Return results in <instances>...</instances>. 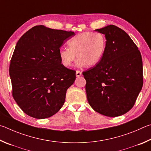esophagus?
Instances as JSON below:
<instances>
[{
  "label": "esophagus",
  "instance_id": "1",
  "mask_svg": "<svg viewBox=\"0 0 151 151\" xmlns=\"http://www.w3.org/2000/svg\"><path fill=\"white\" fill-rule=\"evenodd\" d=\"M81 72L80 71H79V70H77L76 71V77L77 78H79V77H80V76H81Z\"/></svg>",
  "mask_w": 151,
  "mask_h": 151
}]
</instances>
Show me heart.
<instances>
[{
  "instance_id": "1",
  "label": "heart",
  "mask_w": 151,
  "mask_h": 151,
  "mask_svg": "<svg viewBox=\"0 0 151 151\" xmlns=\"http://www.w3.org/2000/svg\"><path fill=\"white\" fill-rule=\"evenodd\" d=\"M68 48H62L59 56L62 65L70 67L77 56L78 66L93 67L99 63L106 50L107 40L101 33L84 32L68 42Z\"/></svg>"
}]
</instances>
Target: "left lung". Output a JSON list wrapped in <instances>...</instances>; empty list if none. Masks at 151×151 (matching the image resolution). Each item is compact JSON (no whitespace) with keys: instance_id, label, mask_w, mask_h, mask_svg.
Instances as JSON below:
<instances>
[{"instance_id":"8db88e82","label":"left lung","mask_w":151,"mask_h":151,"mask_svg":"<svg viewBox=\"0 0 151 151\" xmlns=\"http://www.w3.org/2000/svg\"><path fill=\"white\" fill-rule=\"evenodd\" d=\"M96 31L105 34L107 47L99 63L82 73L87 98L96 112L118 117L132 109L143 85L141 54L117 26L109 25Z\"/></svg>"}]
</instances>
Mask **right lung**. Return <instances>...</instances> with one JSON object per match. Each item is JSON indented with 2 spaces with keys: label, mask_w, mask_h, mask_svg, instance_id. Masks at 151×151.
I'll list each match as a JSON object with an SVG mask.
<instances>
[{
  "label": "right lung",
  "mask_w": 151,
  "mask_h": 151,
  "mask_svg": "<svg viewBox=\"0 0 151 151\" xmlns=\"http://www.w3.org/2000/svg\"><path fill=\"white\" fill-rule=\"evenodd\" d=\"M71 31L34 26L18 41L9 72L12 97L26 115L46 119L58 112L67 89L76 80V71L61 62L59 51Z\"/></svg>",
  "instance_id": "right-lung-1"
}]
</instances>
